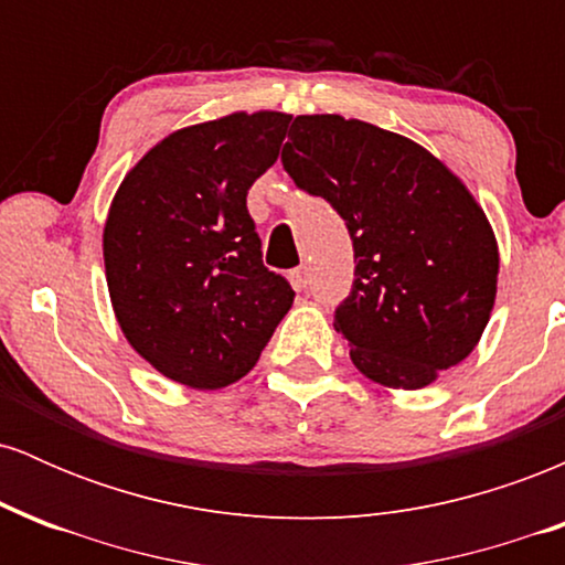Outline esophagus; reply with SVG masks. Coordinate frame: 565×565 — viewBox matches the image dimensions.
Segmentation results:
<instances>
[{
  "mask_svg": "<svg viewBox=\"0 0 565 565\" xmlns=\"http://www.w3.org/2000/svg\"><path fill=\"white\" fill-rule=\"evenodd\" d=\"M289 276H291V281H295L297 289H308V284H310V268H308V265H300V268L291 270Z\"/></svg>",
  "mask_w": 565,
  "mask_h": 565,
  "instance_id": "esophagus-1",
  "label": "esophagus"
}]
</instances>
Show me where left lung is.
Listing matches in <instances>:
<instances>
[{
	"label": "left lung",
	"instance_id": "8db88e82",
	"mask_svg": "<svg viewBox=\"0 0 565 565\" xmlns=\"http://www.w3.org/2000/svg\"><path fill=\"white\" fill-rule=\"evenodd\" d=\"M281 164L353 238V289L334 329L355 369L419 391L468 359L494 308L499 249L462 180L404 135L337 114L297 116Z\"/></svg>",
	"mask_w": 565,
	"mask_h": 565
}]
</instances>
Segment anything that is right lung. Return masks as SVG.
I'll return each mask as SVG.
<instances>
[{"instance_id": "right-lung-1", "label": "right lung", "mask_w": 565, "mask_h": 565, "mask_svg": "<svg viewBox=\"0 0 565 565\" xmlns=\"http://www.w3.org/2000/svg\"><path fill=\"white\" fill-rule=\"evenodd\" d=\"M289 114H228L167 135L108 210L103 260L116 321L157 372L217 391L260 359L295 302L263 265L246 191L274 167Z\"/></svg>"}]
</instances>
